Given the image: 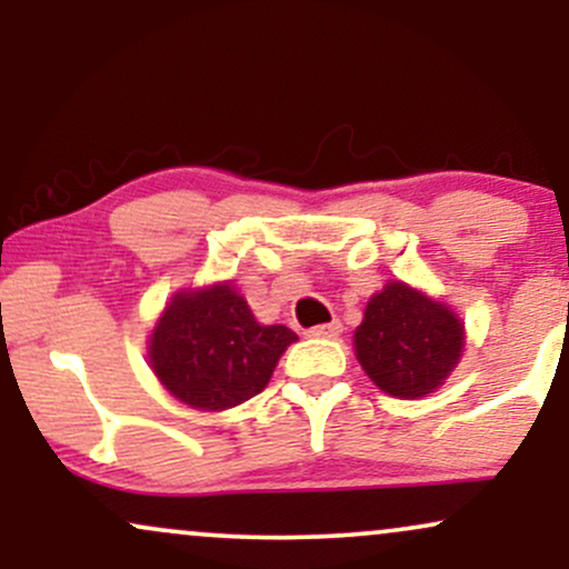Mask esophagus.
Instances as JSON below:
<instances>
[{
  "instance_id": "34e87169",
  "label": "esophagus",
  "mask_w": 569,
  "mask_h": 569,
  "mask_svg": "<svg viewBox=\"0 0 569 569\" xmlns=\"http://www.w3.org/2000/svg\"><path fill=\"white\" fill-rule=\"evenodd\" d=\"M307 335H310V337H318V339H335V337L342 335V323H339V321L321 323V326H316V329L307 331Z\"/></svg>"
}]
</instances>
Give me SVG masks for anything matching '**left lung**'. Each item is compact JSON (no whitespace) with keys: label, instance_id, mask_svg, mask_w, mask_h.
<instances>
[{"label":"left lung","instance_id":"left-lung-1","mask_svg":"<svg viewBox=\"0 0 569 569\" xmlns=\"http://www.w3.org/2000/svg\"><path fill=\"white\" fill-rule=\"evenodd\" d=\"M352 342L377 388L398 398H420L441 388L457 367L466 335L447 305L396 280L369 299Z\"/></svg>","mask_w":569,"mask_h":569}]
</instances>
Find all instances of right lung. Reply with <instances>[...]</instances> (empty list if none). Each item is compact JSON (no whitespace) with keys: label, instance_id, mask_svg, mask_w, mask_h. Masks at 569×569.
Masks as SVG:
<instances>
[{"label":"right lung","instance_id":"add662e5","mask_svg":"<svg viewBox=\"0 0 569 569\" xmlns=\"http://www.w3.org/2000/svg\"><path fill=\"white\" fill-rule=\"evenodd\" d=\"M293 339L286 326L259 323L230 283H217L176 293L149 339V361L179 401L221 411L262 393Z\"/></svg>","mask_w":569,"mask_h":569}]
</instances>
